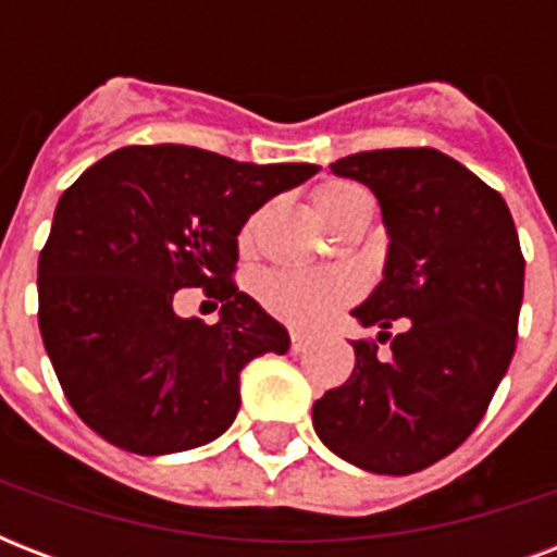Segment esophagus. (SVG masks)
Masks as SVG:
<instances>
[{
  "label": "esophagus",
  "mask_w": 557,
  "mask_h": 557,
  "mask_svg": "<svg viewBox=\"0 0 557 557\" xmlns=\"http://www.w3.org/2000/svg\"><path fill=\"white\" fill-rule=\"evenodd\" d=\"M306 347H309V338L300 332H292V352H304Z\"/></svg>",
  "instance_id": "esophagus-1"
}]
</instances>
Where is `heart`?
<instances>
[{
    "label": "heart",
    "instance_id": "b5f03b06",
    "mask_svg": "<svg viewBox=\"0 0 557 557\" xmlns=\"http://www.w3.org/2000/svg\"><path fill=\"white\" fill-rule=\"evenodd\" d=\"M314 210L321 213L323 222L332 227L341 219L356 213L358 208L372 205L370 193L356 182H323L312 193ZM260 225V213H253L245 222L239 243L251 245L253 234ZM361 274L352 269L335 271H265L257 280V297L262 309L274 314L277 321L295 326V330H318L323 323H330L335 314L347 304H352L361 295Z\"/></svg>",
    "mask_w": 557,
    "mask_h": 557
}]
</instances>
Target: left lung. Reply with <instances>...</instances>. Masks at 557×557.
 I'll return each instance as SVG.
<instances>
[{
    "label": "left lung",
    "mask_w": 557,
    "mask_h": 557,
    "mask_svg": "<svg viewBox=\"0 0 557 557\" xmlns=\"http://www.w3.org/2000/svg\"><path fill=\"white\" fill-rule=\"evenodd\" d=\"M332 173L375 193L389 251L352 312L379 341H352L356 370L314 401L312 424L352 466L416 474L457 450L492 405L518 344L527 260L500 193L445 152H356Z\"/></svg>",
    "instance_id": "obj_1"
}]
</instances>
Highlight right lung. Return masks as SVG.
<instances>
[{"mask_svg":"<svg viewBox=\"0 0 557 557\" xmlns=\"http://www.w3.org/2000/svg\"><path fill=\"white\" fill-rule=\"evenodd\" d=\"M318 170L135 144L60 196L37 265L39 332L91 431L156 457L231 428L243 367L288 349V332L234 283L236 234L271 196ZM178 287H205L223 304L220 323L178 319Z\"/></svg>","mask_w":557,"mask_h":557,"instance_id":"1","label":"right lung"}]
</instances>
